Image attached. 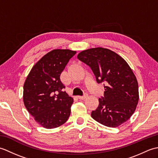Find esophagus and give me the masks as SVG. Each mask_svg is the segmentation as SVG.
Here are the masks:
<instances>
[{"label": "esophagus", "instance_id": "34e87169", "mask_svg": "<svg viewBox=\"0 0 158 158\" xmlns=\"http://www.w3.org/2000/svg\"><path fill=\"white\" fill-rule=\"evenodd\" d=\"M88 96V94H84L83 96H78V98H79V99H81V100H83V99L86 98Z\"/></svg>", "mask_w": 158, "mask_h": 158}]
</instances>
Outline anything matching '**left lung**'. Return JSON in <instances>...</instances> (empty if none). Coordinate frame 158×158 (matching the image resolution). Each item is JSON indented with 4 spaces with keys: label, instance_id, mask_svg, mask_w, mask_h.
<instances>
[{
    "label": "left lung",
    "instance_id": "1",
    "mask_svg": "<svg viewBox=\"0 0 158 158\" xmlns=\"http://www.w3.org/2000/svg\"><path fill=\"white\" fill-rule=\"evenodd\" d=\"M77 58L88 65L98 83H104V96L91 116L107 127L126 122L135 111L139 102V85L127 63L111 50L97 48L80 52Z\"/></svg>",
    "mask_w": 158,
    "mask_h": 158
}]
</instances>
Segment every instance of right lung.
Here are the masks:
<instances>
[{"mask_svg": "<svg viewBox=\"0 0 158 158\" xmlns=\"http://www.w3.org/2000/svg\"><path fill=\"white\" fill-rule=\"evenodd\" d=\"M75 53L69 49L52 50L35 64L25 81L23 103L45 128L60 126L70 116L73 99L64 91L60 75Z\"/></svg>", "mask_w": 158, "mask_h": 158, "instance_id": "right-lung-1", "label": "right lung"}]
</instances>
